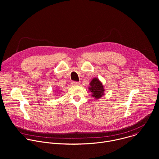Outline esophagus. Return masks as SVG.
<instances>
[{"label": "esophagus", "mask_w": 159, "mask_h": 159, "mask_svg": "<svg viewBox=\"0 0 159 159\" xmlns=\"http://www.w3.org/2000/svg\"><path fill=\"white\" fill-rule=\"evenodd\" d=\"M72 84L73 85H79V84H80V83H79V82H78L73 81V82H72Z\"/></svg>", "instance_id": "obj_1"}]
</instances>
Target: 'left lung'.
Listing matches in <instances>:
<instances>
[{
	"label": "left lung",
	"mask_w": 159,
	"mask_h": 159,
	"mask_svg": "<svg viewBox=\"0 0 159 159\" xmlns=\"http://www.w3.org/2000/svg\"><path fill=\"white\" fill-rule=\"evenodd\" d=\"M88 89L89 92L91 93V96L96 99L102 98L104 95L105 89L102 85V82L97 77L93 78L90 81Z\"/></svg>",
	"instance_id": "obj_1"
}]
</instances>
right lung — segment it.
<instances>
[{
  "instance_id": "right-lung-1",
  "label": "right lung",
  "mask_w": 159,
  "mask_h": 159,
  "mask_svg": "<svg viewBox=\"0 0 159 159\" xmlns=\"http://www.w3.org/2000/svg\"><path fill=\"white\" fill-rule=\"evenodd\" d=\"M55 90H56V91H55V92H56V93H56V94H57V93H59V92H58V89H55ZM56 96H57V95H56Z\"/></svg>"
}]
</instances>
